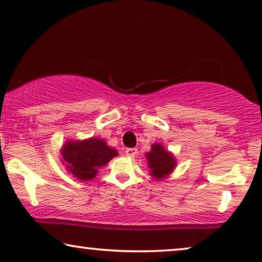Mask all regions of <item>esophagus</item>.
Wrapping results in <instances>:
<instances>
[{
    "label": "esophagus",
    "instance_id": "1",
    "mask_svg": "<svg viewBox=\"0 0 262 262\" xmlns=\"http://www.w3.org/2000/svg\"><path fill=\"white\" fill-rule=\"evenodd\" d=\"M125 154H126L128 157H135L138 154V150L136 149V148H128V149H126V151H125Z\"/></svg>",
    "mask_w": 262,
    "mask_h": 262
}]
</instances>
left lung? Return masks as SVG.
Wrapping results in <instances>:
<instances>
[{
  "label": "left lung",
  "mask_w": 262,
  "mask_h": 262,
  "mask_svg": "<svg viewBox=\"0 0 262 262\" xmlns=\"http://www.w3.org/2000/svg\"><path fill=\"white\" fill-rule=\"evenodd\" d=\"M150 177L157 181H163L173 173L178 161L174 154L164 148L161 143H154L150 151L145 154Z\"/></svg>",
  "instance_id": "8db88e82"
}]
</instances>
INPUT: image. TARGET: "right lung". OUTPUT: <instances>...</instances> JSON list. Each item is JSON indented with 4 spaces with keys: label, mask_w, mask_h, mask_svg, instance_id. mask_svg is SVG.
I'll return each instance as SVG.
<instances>
[{
    "label": "right lung",
    "mask_w": 262,
    "mask_h": 262,
    "mask_svg": "<svg viewBox=\"0 0 262 262\" xmlns=\"http://www.w3.org/2000/svg\"><path fill=\"white\" fill-rule=\"evenodd\" d=\"M60 159L66 169L80 181H91L118 151L102 138L68 139L60 149Z\"/></svg>",
    "instance_id": "1"
}]
</instances>
